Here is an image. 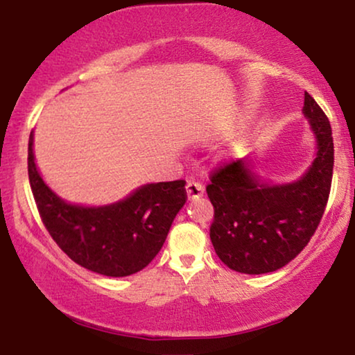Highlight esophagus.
Wrapping results in <instances>:
<instances>
[{
  "mask_svg": "<svg viewBox=\"0 0 355 355\" xmlns=\"http://www.w3.org/2000/svg\"><path fill=\"white\" fill-rule=\"evenodd\" d=\"M186 191H187V197L189 200H193V198H198L203 196V186L198 181H187L186 184Z\"/></svg>",
  "mask_w": 355,
  "mask_h": 355,
  "instance_id": "34e87169",
  "label": "esophagus"
}]
</instances>
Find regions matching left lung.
<instances>
[{
  "label": "left lung",
  "mask_w": 355,
  "mask_h": 355,
  "mask_svg": "<svg viewBox=\"0 0 355 355\" xmlns=\"http://www.w3.org/2000/svg\"><path fill=\"white\" fill-rule=\"evenodd\" d=\"M304 114L310 119L318 152L300 181L261 184L244 159L223 163L210 173L207 193L215 210L210 239L231 270L261 275L283 268L302 252L322 221L334 166L331 125L307 92Z\"/></svg>",
  "instance_id": "1"
}]
</instances>
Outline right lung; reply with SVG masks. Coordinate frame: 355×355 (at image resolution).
<instances>
[{"label":"right lung","mask_w":355,"mask_h":355,"mask_svg":"<svg viewBox=\"0 0 355 355\" xmlns=\"http://www.w3.org/2000/svg\"><path fill=\"white\" fill-rule=\"evenodd\" d=\"M28 137V181L37 210L58 247L84 268L105 276H129L145 268L166 239L187 200L186 181L147 184L125 200L85 208L53 193L33 162Z\"/></svg>","instance_id":"obj_1"}]
</instances>
